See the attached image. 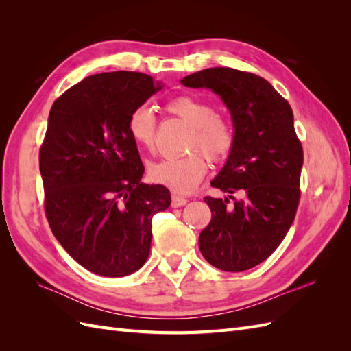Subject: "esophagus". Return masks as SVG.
<instances>
[{
  "label": "esophagus",
  "instance_id": "obj_1",
  "mask_svg": "<svg viewBox=\"0 0 351 351\" xmlns=\"http://www.w3.org/2000/svg\"><path fill=\"white\" fill-rule=\"evenodd\" d=\"M187 204V199L183 196H178V195H173V200H171V206L173 208H180Z\"/></svg>",
  "mask_w": 351,
  "mask_h": 351
}]
</instances>
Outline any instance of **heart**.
I'll list each match as a JSON object with an SVG mask.
<instances>
[{
	"instance_id": "obj_1",
	"label": "heart",
	"mask_w": 351,
	"mask_h": 351,
	"mask_svg": "<svg viewBox=\"0 0 351 351\" xmlns=\"http://www.w3.org/2000/svg\"><path fill=\"white\" fill-rule=\"evenodd\" d=\"M165 110L192 125L187 149L195 152L182 158L162 159L149 168V176L154 182L177 193H189L206 174L208 161L203 154L212 161L227 158L234 145V132L227 120L217 115L214 105L189 95L171 99L165 105ZM127 129L132 139L143 149L149 152L155 149L156 119L149 107L142 105L133 110ZM199 150L204 153L202 154Z\"/></svg>"
}]
</instances>
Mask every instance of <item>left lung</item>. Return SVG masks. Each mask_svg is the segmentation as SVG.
Segmentation results:
<instances>
[{
  "label": "left lung",
  "mask_w": 351,
  "mask_h": 351,
  "mask_svg": "<svg viewBox=\"0 0 351 351\" xmlns=\"http://www.w3.org/2000/svg\"><path fill=\"white\" fill-rule=\"evenodd\" d=\"M187 88L219 95L234 125V145L210 186L242 199L206 196L212 218L199 249L215 268L241 272L268 259L290 230L300 200L303 147L293 110L272 84L253 73L214 67L182 79Z\"/></svg>",
  "instance_id": "8db88e82"
}]
</instances>
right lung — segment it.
I'll return each mask as SVG.
<instances>
[{
    "mask_svg": "<svg viewBox=\"0 0 351 351\" xmlns=\"http://www.w3.org/2000/svg\"><path fill=\"white\" fill-rule=\"evenodd\" d=\"M161 83L136 71L93 74L52 104L39 169L45 215L70 256L104 277L143 267L152 217L171 205L162 184H145V167L127 129L133 110Z\"/></svg>",
    "mask_w": 351,
    "mask_h": 351,
    "instance_id": "add662e5",
    "label": "right lung"
}]
</instances>
